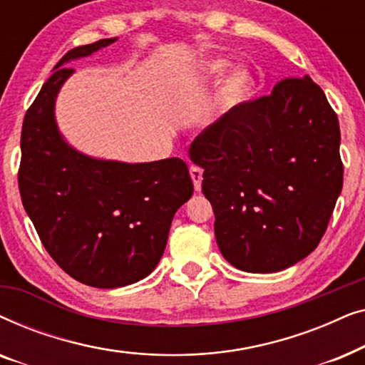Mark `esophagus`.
<instances>
[{"instance_id":"esophagus-1","label":"esophagus","mask_w":365,"mask_h":365,"mask_svg":"<svg viewBox=\"0 0 365 365\" xmlns=\"http://www.w3.org/2000/svg\"><path fill=\"white\" fill-rule=\"evenodd\" d=\"M202 173H204L202 168H199V166H191V169H189V174H191L194 189H196V191H201V186H202Z\"/></svg>"}]
</instances>
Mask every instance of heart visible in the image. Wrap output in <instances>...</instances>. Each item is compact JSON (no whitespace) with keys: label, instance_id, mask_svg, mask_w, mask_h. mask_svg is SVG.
Returning <instances> with one entry per match:
<instances>
[{"label":"heart","instance_id":"heart-1","mask_svg":"<svg viewBox=\"0 0 365 365\" xmlns=\"http://www.w3.org/2000/svg\"><path fill=\"white\" fill-rule=\"evenodd\" d=\"M224 66L222 61H214L209 63L206 71L207 73H221ZM254 91V79L251 73L246 71V69H234L231 74H227L226 79H224L221 84V89H219V101H221L222 106L232 108L237 106L244 101H247L251 98Z\"/></svg>","mask_w":365,"mask_h":365}]
</instances>
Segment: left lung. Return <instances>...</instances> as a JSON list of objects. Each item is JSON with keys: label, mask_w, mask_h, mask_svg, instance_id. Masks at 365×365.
Returning <instances> with one entry per match:
<instances>
[{"label": "left lung", "mask_w": 365, "mask_h": 365, "mask_svg": "<svg viewBox=\"0 0 365 365\" xmlns=\"http://www.w3.org/2000/svg\"><path fill=\"white\" fill-rule=\"evenodd\" d=\"M339 119L311 78H284L194 139L222 256L246 272H277L309 256L342 191Z\"/></svg>", "instance_id": "8db88e82"}]
</instances>
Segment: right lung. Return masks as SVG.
<instances>
[{
    "label": "right lung",
    "instance_id": "right-lung-1",
    "mask_svg": "<svg viewBox=\"0 0 365 365\" xmlns=\"http://www.w3.org/2000/svg\"><path fill=\"white\" fill-rule=\"evenodd\" d=\"M114 41L73 48L59 59L24 116L18 169L23 206L44 249L73 279L99 289L138 282L158 266L174 214L194 191L179 158L98 161L59 136L53 108L74 71L66 63Z\"/></svg>",
    "mask_w": 365,
    "mask_h": 365
}]
</instances>
